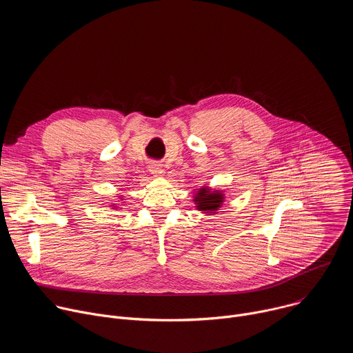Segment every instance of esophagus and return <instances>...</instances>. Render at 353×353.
I'll return each instance as SVG.
<instances>
[{
  "label": "esophagus",
  "instance_id": "1",
  "mask_svg": "<svg viewBox=\"0 0 353 353\" xmlns=\"http://www.w3.org/2000/svg\"><path fill=\"white\" fill-rule=\"evenodd\" d=\"M149 172L152 173V174H155V176H161L163 172H162V166L159 165V163H155V162H152L149 165Z\"/></svg>",
  "mask_w": 353,
  "mask_h": 353
}]
</instances>
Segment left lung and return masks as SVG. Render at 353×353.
Returning a JSON list of instances; mask_svg holds the SVG:
<instances>
[{
  "mask_svg": "<svg viewBox=\"0 0 353 353\" xmlns=\"http://www.w3.org/2000/svg\"><path fill=\"white\" fill-rule=\"evenodd\" d=\"M194 201L196 203V210L199 211H216L223 203V194L219 191L211 192L207 188H201L196 191Z\"/></svg>",
  "mask_w": 353,
  "mask_h": 353,
  "instance_id": "left-lung-1",
  "label": "left lung"
}]
</instances>
